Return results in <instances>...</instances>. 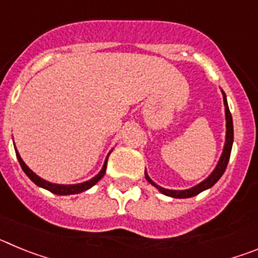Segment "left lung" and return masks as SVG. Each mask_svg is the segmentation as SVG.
I'll return each instance as SVG.
<instances>
[{
  "label": "left lung",
  "instance_id": "8db88e82",
  "mask_svg": "<svg viewBox=\"0 0 258 258\" xmlns=\"http://www.w3.org/2000/svg\"><path fill=\"white\" fill-rule=\"evenodd\" d=\"M223 103H225V112H226V143H225V147H223V152L222 156H221L220 161H218L217 166H216V169L213 170L211 175H209L208 178L206 181H203L202 183L197 184L195 187L188 188V190H183V191H175V190H165V188L160 187V186H157L156 183L150 179V177L147 175V173H145L146 179L150 182L151 184H154L155 187L157 190L160 191L161 194L166 195V197H172V198H178V199H186V198H191L195 197L198 194H200L202 191L207 190V188L212 187L218 179L221 178V175L225 173L226 170L227 163H229L230 159V154H231V147H232V141H234V127H232V117L231 113H230L229 106H227V101H226V95L223 93Z\"/></svg>",
  "mask_w": 258,
  "mask_h": 258
}]
</instances>
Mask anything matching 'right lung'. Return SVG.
<instances>
[{
    "instance_id": "right-lung-1",
    "label": "right lung",
    "mask_w": 258,
    "mask_h": 258,
    "mask_svg": "<svg viewBox=\"0 0 258 258\" xmlns=\"http://www.w3.org/2000/svg\"><path fill=\"white\" fill-rule=\"evenodd\" d=\"M15 152H17V157H18V160H19V164H20V166H22V169L24 170V173H26L29 178H31V181L35 182V183L37 184V186H40V187L46 188V190H49L50 192L56 194V195H72V194H80V192H83V191L89 190L90 187H93V186H94V184L97 183V182L99 181L102 177H103L104 173H106L107 160H108V156H107L106 161H104V165H103V168H102L101 172L98 173L94 178H92L90 181H86V182H84V183H79V184H56V183H51V182H47V181H45V179L40 178L37 174H35V173L32 172L28 166L24 164V161L22 160V157H20V155L18 154V151H15Z\"/></svg>"
}]
</instances>
